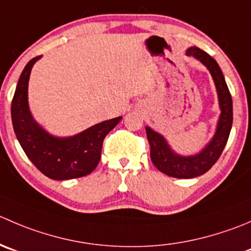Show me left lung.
<instances>
[{
  "mask_svg": "<svg viewBox=\"0 0 251 251\" xmlns=\"http://www.w3.org/2000/svg\"><path fill=\"white\" fill-rule=\"evenodd\" d=\"M187 56H194L200 60L208 69L213 81L220 101L221 115L218 120L216 133L207 146L199 154L182 157L173 152L162 135L153 131L151 127H146L147 140L151 147V159L158 170L164 174L179 179H190L200 176L212 168L222 154L225 146L229 137L233 123V104L232 96L229 93L225 76L220 66L213 57L201 49L193 46L186 50Z\"/></svg>",
  "mask_w": 251,
  "mask_h": 251,
  "instance_id": "1",
  "label": "left lung"
}]
</instances>
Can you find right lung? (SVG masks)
Masks as SVG:
<instances>
[{
    "mask_svg": "<svg viewBox=\"0 0 251 251\" xmlns=\"http://www.w3.org/2000/svg\"><path fill=\"white\" fill-rule=\"evenodd\" d=\"M39 58H31L24 67L12 100V124L17 138L26 157L50 179L69 180L91 174L100 160L104 138L120 123L121 116L71 137H55L46 132L35 123L28 105L29 76Z\"/></svg>",
    "mask_w": 251,
    "mask_h": 251,
    "instance_id": "right-lung-1",
    "label": "right lung"
}]
</instances>
